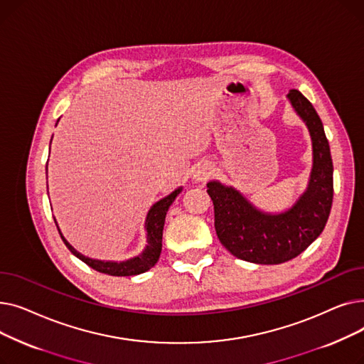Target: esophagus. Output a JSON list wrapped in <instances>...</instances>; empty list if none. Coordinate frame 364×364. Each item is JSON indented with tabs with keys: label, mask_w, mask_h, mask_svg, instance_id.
Segmentation results:
<instances>
[{
	"label": "esophagus",
	"mask_w": 364,
	"mask_h": 364,
	"mask_svg": "<svg viewBox=\"0 0 364 364\" xmlns=\"http://www.w3.org/2000/svg\"><path fill=\"white\" fill-rule=\"evenodd\" d=\"M214 172V168L209 165V164H202L199 165L195 172H193V180L198 181V183H205L209 180V177L213 176Z\"/></svg>",
	"instance_id": "1"
}]
</instances>
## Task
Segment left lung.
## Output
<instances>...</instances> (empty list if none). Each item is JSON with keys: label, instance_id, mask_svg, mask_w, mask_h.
Masks as SVG:
<instances>
[{"label": "left lung", "instance_id": "8db88e82", "mask_svg": "<svg viewBox=\"0 0 364 364\" xmlns=\"http://www.w3.org/2000/svg\"><path fill=\"white\" fill-rule=\"evenodd\" d=\"M286 97L307 125L313 144L309 186L296 202L283 213H265L232 186L215 180L206 184L220 242L247 262L282 264L298 257L320 236L331 214L333 164L321 119L298 90H291Z\"/></svg>", "mask_w": 364, "mask_h": 364}]
</instances>
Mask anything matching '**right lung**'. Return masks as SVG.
<instances>
[{"instance_id":"add662e5","label":"right lung","mask_w":364,"mask_h":364,"mask_svg":"<svg viewBox=\"0 0 364 364\" xmlns=\"http://www.w3.org/2000/svg\"><path fill=\"white\" fill-rule=\"evenodd\" d=\"M59 122V121H57ZM57 125V124H55ZM51 144V141H50ZM48 187V186H47ZM183 187L176 188L174 192L169 193L168 196L162 198L161 200H158L155 205H153L146 217V223H144V228H146V237H147V245L143 250V252L137 257L125 259V261H102V259H92L88 258L82 254H80L75 247L65 239V236L62 235L59 225H55L59 228V233L65 242V245L68 246V250L75 255L78 257L81 261H84L87 265H90L91 269H94L95 272H100L109 276H136V274H141L147 270H150L153 265H155L161 257V251H162V232H164V224H165V217L168 213V208L172 205V202L176 200V198L181 193Z\"/></svg>"}]
</instances>
